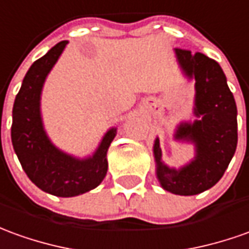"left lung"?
<instances>
[{"label": "left lung", "instance_id": "1", "mask_svg": "<svg viewBox=\"0 0 249 249\" xmlns=\"http://www.w3.org/2000/svg\"><path fill=\"white\" fill-rule=\"evenodd\" d=\"M175 58L187 81H194V121H182L174 140L194 145V158L179 168L161 159L159 137L154 142L156 178L166 191L196 196L221 179L237 147V107L227 76L213 59L201 52L175 50Z\"/></svg>", "mask_w": 249, "mask_h": 249}]
</instances>
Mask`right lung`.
Segmentation results:
<instances>
[{
    "label": "right lung",
    "instance_id": "add662e5",
    "mask_svg": "<svg viewBox=\"0 0 249 249\" xmlns=\"http://www.w3.org/2000/svg\"><path fill=\"white\" fill-rule=\"evenodd\" d=\"M67 44V40L58 43L29 67L12 112V144L22 170L40 190L63 198L85 194L104 180L107 149L117 135L116 126L109 128L94 152L85 158L62 151L47 135L41 117V93Z\"/></svg>",
    "mask_w": 249,
    "mask_h": 249
}]
</instances>
